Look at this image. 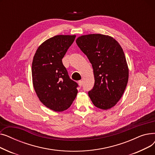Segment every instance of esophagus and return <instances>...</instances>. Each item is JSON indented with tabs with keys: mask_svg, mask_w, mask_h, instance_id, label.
Here are the masks:
<instances>
[{
	"mask_svg": "<svg viewBox=\"0 0 155 155\" xmlns=\"http://www.w3.org/2000/svg\"><path fill=\"white\" fill-rule=\"evenodd\" d=\"M78 85L80 87H82V80L78 81Z\"/></svg>",
	"mask_w": 155,
	"mask_h": 155,
	"instance_id": "obj_1",
	"label": "esophagus"
}]
</instances>
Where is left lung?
Here are the masks:
<instances>
[{
    "instance_id": "left-lung-1",
    "label": "left lung",
    "mask_w": 155,
    "mask_h": 155,
    "mask_svg": "<svg viewBox=\"0 0 155 155\" xmlns=\"http://www.w3.org/2000/svg\"><path fill=\"white\" fill-rule=\"evenodd\" d=\"M76 43L92 64L94 86L88 96L95 107L107 110L120 100L127 86L129 69L123 48L107 35L91 34Z\"/></svg>"
}]
</instances>
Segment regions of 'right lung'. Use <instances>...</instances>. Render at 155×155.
I'll return each instance as SVG.
<instances>
[{
  "mask_svg": "<svg viewBox=\"0 0 155 155\" xmlns=\"http://www.w3.org/2000/svg\"><path fill=\"white\" fill-rule=\"evenodd\" d=\"M75 35H57L41 45L32 63L35 91L46 107L56 112L68 109L77 97V83L70 78L62 59Z\"/></svg>",
  "mask_w": 155,
  "mask_h": 155,
  "instance_id": "1",
  "label": "right lung"
}]
</instances>
